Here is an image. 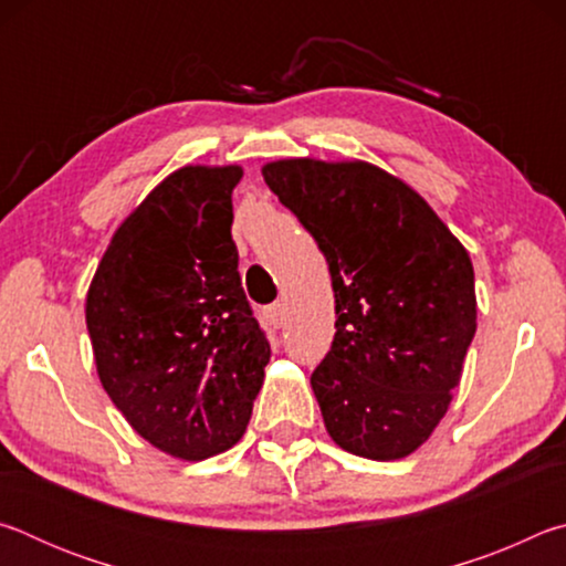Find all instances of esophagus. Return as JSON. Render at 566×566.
I'll list each match as a JSON object with an SVG mask.
<instances>
[{"label":"esophagus","instance_id":"obj_1","mask_svg":"<svg viewBox=\"0 0 566 566\" xmlns=\"http://www.w3.org/2000/svg\"><path fill=\"white\" fill-rule=\"evenodd\" d=\"M264 319L270 322V327H274V329H280L282 324H284V306L280 304V302H274V304H270L264 310Z\"/></svg>","mask_w":566,"mask_h":566}]
</instances>
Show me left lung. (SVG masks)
I'll list each match as a JSON object with an SVG mask.
<instances>
[{
	"label": "left lung",
	"instance_id": "obj_1",
	"mask_svg": "<svg viewBox=\"0 0 566 566\" xmlns=\"http://www.w3.org/2000/svg\"><path fill=\"white\" fill-rule=\"evenodd\" d=\"M262 177L329 264L337 332L312 389L332 442L409 457L452 405L476 332L469 252L419 191L364 159H276Z\"/></svg>",
	"mask_w": 566,
	"mask_h": 566
}]
</instances>
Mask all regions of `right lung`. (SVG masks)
<instances>
[{
    "instance_id": "right-lung-1",
    "label": "right lung",
    "mask_w": 566,
    "mask_h": 566,
    "mask_svg": "<svg viewBox=\"0 0 566 566\" xmlns=\"http://www.w3.org/2000/svg\"><path fill=\"white\" fill-rule=\"evenodd\" d=\"M242 167L171 171L112 234L84 317L104 391L151 447L202 462L242 439L270 364L237 272Z\"/></svg>"
}]
</instances>
